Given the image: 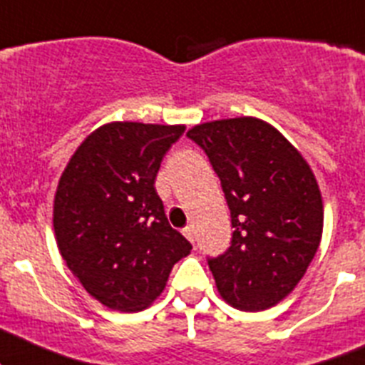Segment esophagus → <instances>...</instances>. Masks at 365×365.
Here are the masks:
<instances>
[{
  "mask_svg": "<svg viewBox=\"0 0 365 365\" xmlns=\"http://www.w3.org/2000/svg\"><path fill=\"white\" fill-rule=\"evenodd\" d=\"M183 235H185L187 239L190 240V242H194V239H196V233H194V226L192 225L185 226V228H183Z\"/></svg>",
  "mask_w": 365,
  "mask_h": 365,
  "instance_id": "obj_1",
  "label": "esophagus"
}]
</instances>
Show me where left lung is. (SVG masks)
Returning <instances> with one entry per match:
<instances>
[{"mask_svg": "<svg viewBox=\"0 0 365 365\" xmlns=\"http://www.w3.org/2000/svg\"><path fill=\"white\" fill-rule=\"evenodd\" d=\"M221 180L232 246L208 258L228 305L260 312L287 298L323 235V197L312 169L274 126L257 118L221 119L187 132Z\"/></svg>", "mask_w": 365, "mask_h": 365, "instance_id": "left-lung-1", "label": "left lung"}]
</instances>
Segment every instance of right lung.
I'll return each mask as SVG.
<instances>
[{
	"instance_id": "1",
	"label": "right lung",
	"mask_w": 365,
	"mask_h": 365,
	"mask_svg": "<svg viewBox=\"0 0 365 365\" xmlns=\"http://www.w3.org/2000/svg\"><path fill=\"white\" fill-rule=\"evenodd\" d=\"M183 125L115 121L94 130L60 176L56 246L85 291L119 312L150 307L192 250L171 228L155 178Z\"/></svg>"
}]
</instances>
